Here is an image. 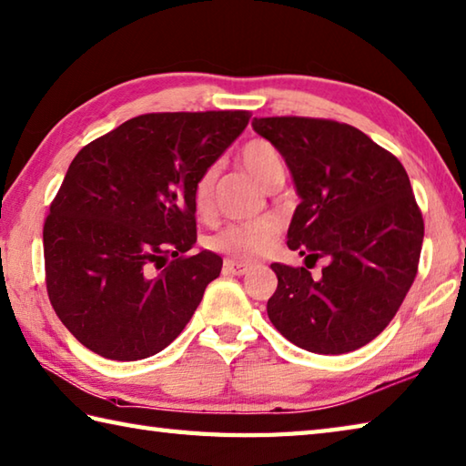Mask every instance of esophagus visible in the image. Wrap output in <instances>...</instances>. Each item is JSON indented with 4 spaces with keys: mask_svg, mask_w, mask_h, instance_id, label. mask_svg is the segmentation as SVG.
Wrapping results in <instances>:
<instances>
[{
    "mask_svg": "<svg viewBox=\"0 0 466 466\" xmlns=\"http://www.w3.org/2000/svg\"><path fill=\"white\" fill-rule=\"evenodd\" d=\"M224 270L228 272V275H232V277H244L246 272L250 270V264H244L240 260H230V258H228L224 262Z\"/></svg>",
    "mask_w": 466,
    "mask_h": 466,
    "instance_id": "obj_1",
    "label": "esophagus"
}]
</instances>
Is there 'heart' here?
I'll list each match as a JSON object with an SVG mask.
<instances>
[{"mask_svg": "<svg viewBox=\"0 0 466 466\" xmlns=\"http://www.w3.org/2000/svg\"><path fill=\"white\" fill-rule=\"evenodd\" d=\"M238 157L242 166L248 169L254 177L267 189H275L285 181V161L280 151L267 139H250L244 143ZM218 169L206 167L194 184L191 191V202L198 216H208L214 206V189H216ZM280 236V224L275 218H260L252 222H236L228 224L220 232L208 238V246L226 257L252 260L268 254Z\"/></svg>", "mask_w": 466, "mask_h": 466, "instance_id": "heart-1", "label": "heart"}]
</instances>
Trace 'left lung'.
I'll return each instance as SVG.
<instances>
[{
	"instance_id": "left-lung-1",
	"label": "left lung",
	"mask_w": 466,
	"mask_h": 466,
	"mask_svg": "<svg viewBox=\"0 0 466 466\" xmlns=\"http://www.w3.org/2000/svg\"><path fill=\"white\" fill-rule=\"evenodd\" d=\"M293 173L300 204L289 248L305 267L275 262L279 287L267 313L297 348L337 355L386 329L416 279L424 220L408 173L366 133L311 116L254 118ZM325 258L321 279L308 262Z\"/></svg>"
}]
</instances>
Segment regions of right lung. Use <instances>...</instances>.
Returning a JSON list of instances; mask_svg holds the SVG:
<instances>
[{"mask_svg":"<svg viewBox=\"0 0 466 466\" xmlns=\"http://www.w3.org/2000/svg\"><path fill=\"white\" fill-rule=\"evenodd\" d=\"M250 121L248 111L149 113L72 159L44 222L46 290L64 327L106 360L159 353L220 277L202 250L196 179Z\"/></svg>","mask_w":466,"mask_h":466,"instance_id":"right-lung-1","label":"right lung"}]
</instances>
